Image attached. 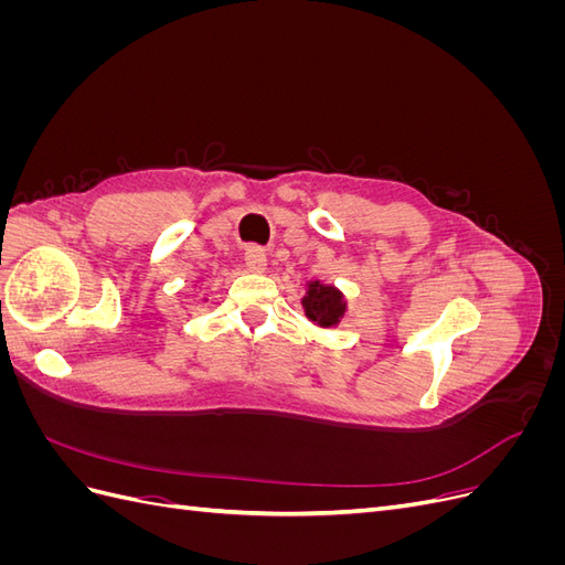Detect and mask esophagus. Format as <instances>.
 I'll list each match as a JSON object with an SVG mask.
<instances>
[{"label": "esophagus", "mask_w": 565, "mask_h": 565, "mask_svg": "<svg viewBox=\"0 0 565 565\" xmlns=\"http://www.w3.org/2000/svg\"><path fill=\"white\" fill-rule=\"evenodd\" d=\"M245 264L252 273H264L266 270V252L262 247H249L245 252Z\"/></svg>", "instance_id": "obj_1"}]
</instances>
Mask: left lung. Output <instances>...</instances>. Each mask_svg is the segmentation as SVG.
Returning a JSON list of instances; mask_svg holds the SVG:
<instances>
[{"mask_svg":"<svg viewBox=\"0 0 565 565\" xmlns=\"http://www.w3.org/2000/svg\"><path fill=\"white\" fill-rule=\"evenodd\" d=\"M306 318L318 322L320 328H332L341 318H344L347 303L344 297L337 287L322 285V282H309V292L301 299Z\"/></svg>","mask_w":565,"mask_h":565,"instance_id":"1","label":"left lung"}]
</instances>
